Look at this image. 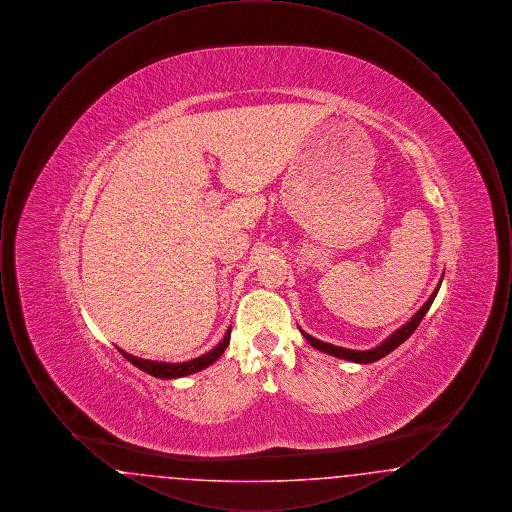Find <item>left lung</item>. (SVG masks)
Wrapping results in <instances>:
<instances>
[{
	"instance_id": "8db88e82",
	"label": "left lung",
	"mask_w": 512,
	"mask_h": 512,
	"mask_svg": "<svg viewBox=\"0 0 512 512\" xmlns=\"http://www.w3.org/2000/svg\"><path fill=\"white\" fill-rule=\"evenodd\" d=\"M441 280H443V276H441ZM441 280H439L436 290H434L432 295L428 297V301H426V303H424V305L414 313L413 318H411V320H407L401 328H397L391 336H388L386 340L382 341V343H378V345H376V347H372V349H365V351H359V349H347V347H340V345H332V343L317 340V338L309 336L307 332H303L301 328H299V330H301V334H303V338H305V340L309 341V343H311L315 349H318V351L326 353V355L338 357V359L349 361V363H359V365H368V363L380 361L382 357L390 355L393 349H397L403 341H407L411 338V334L416 330V326L422 322V318H424V315L428 313V309L432 307V303H434V299H436V295H438Z\"/></svg>"
}]
</instances>
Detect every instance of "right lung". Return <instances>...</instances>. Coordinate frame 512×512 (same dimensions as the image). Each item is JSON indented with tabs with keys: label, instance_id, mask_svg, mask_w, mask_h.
Wrapping results in <instances>:
<instances>
[{
	"label": "right lung",
	"instance_id": "obj_1",
	"mask_svg": "<svg viewBox=\"0 0 512 512\" xmlns=\"http://www.w3.org/2000/svg\"><path fill=\"white\" fill-rule=\"evenodd\" d=\"M230 332H232V326H228L224 338L220 341L217 347H213L209 353L201 355V357H195L192 361H184V363H163V361H149V359H140V357H134L130 353H126L124 349L119 347V351L122 353V357L126 361H130L132 365L138 366L140 370H144L147 374L155 376V378H161V380H172V378H182V376H188V374H195L207 366L213 365L215 361H219L220 355L224 353V349L228 347L230 343Z\"/></svg>",
	"mask_w": 512,
	"mask_h": 512
}]
</instances>
